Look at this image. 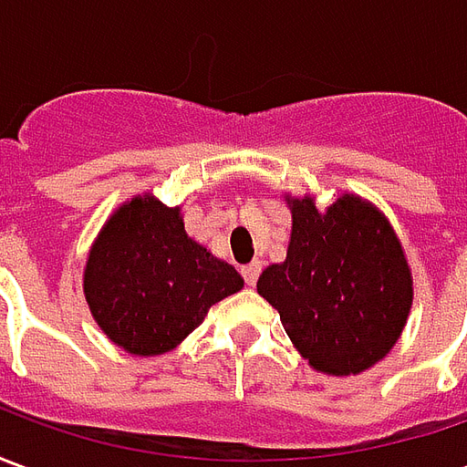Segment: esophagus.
Returning a JSON list of instances; mask_svg holds the SVG:
<instances>
[{"label": "esophagus", "mask_w": 467, "mask_h": 467, "mask_svg": "<svg viewBox=\"0 0 467 467\" xmlns=\"http://www.w3.org/2000/svg\"><path fill=\"white\" fill-rule=\"evenodd\" d=\"M260 273H263V265L257 263V260H253V263H250V265H244V267H243L244 283L253 287V285L257 283V277H260Z\"/></svg>", "instance_id": "obj_1"}]
</instances>
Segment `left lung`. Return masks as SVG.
I'll list each match as a JSON object with an SVG mask.
<instances>
[{"label":"left lung","mask_w":467,"mask_h":467,"mask_svg":"<svg viewBox=\"0 0 467 467\" xmlns=\"http://www.w3.org/2000/svg\"><path fill=\"white\" fill-rule=\"evenodd\" d=\"M287 202V260L260 275L257 293L315 370L358 375L388 355L410 313L412 280L400 243L360 197L343 194L325 213L310 197Z\"/></svg>","instance_id":"1"}]
</instances>
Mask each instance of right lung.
<instances>
[{
  "mask_svg": "<svg viewBox=\"0 0 467 467\" xmlns=\"http://www.w3.org/2000/svg\"><path fill=\"white\" fill-rule=\"evenodd\" d=\"M237 290L240 273L190 240L180 210L152 194L134 197L109 217L85 270L97 325L132 355L172 350L214 303Z\"/></svg>",
  "mask_w": 467,
  "mask_h": 467,
  "instance_id": "right-lung-1",
  "label": "right lung"
}]
</instances>
